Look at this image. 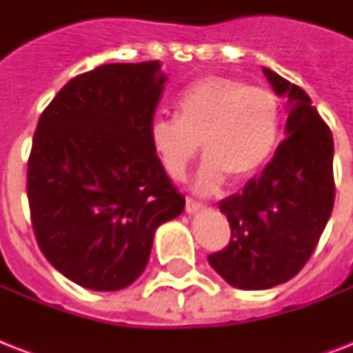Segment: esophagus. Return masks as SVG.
I'll return each instance as SVG.
<instances>
[{
    "mask_svg": "<svg viewBox=\"0 0 353 353\" xmlns=\"http://www.w3.org/2000/svg\"><path fill=\"white\" fill-rule=\"evenodd\" d=\"M185 209H187L188 214H196L198 210L203 209V203H199V201H196V199L192 198H187V201H185Z\"/></svg>",
    "mask_w": 353,
    "mask_h": 353,
    "instance_id": "obj_1",
    "label": "esophagus"
}]
</instances>
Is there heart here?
Here are the masks:
<instances>
[{
  "instance_id": "1",
  "label": "heart",
  "mask_w": 353,
  "mask_h": 353,
  "mask_svg": "<svg viewBox=\"0 0 353 353\" xmlns=\"http://www.w3.org/2000/svg\"><path fill=\"white\" fill-rule=\"evenodd\" d=\"M282 110L274 93L227 77H203L179 93L176 117L155 119L150 144L172 179H183L199 144L205 161L194 187L218 190L227 179L243 181L273 155Z\"/></svg>"
}]
</instances>
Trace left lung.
Segmentation results:
<instances>
[{
	"label": "left lung",
	"mask_w": 353,
	"mask_h": 353,
	"mask_svg": "<svg viewBox=\"0 0 353 353\" xmlns=\"http://www.w3.org/2000/svg\"><path fill=\"white\" fill-rule=\"evenodd\" d=\"M263 74L288 99V137L260 176L221 199L231 241L209 254L216 273L240 290H269L293 279L317 247L335 201L328 124L306 91L268 68Z\"/></svg>",
	"instance_id": "left-lung-1"
}]
</instances>
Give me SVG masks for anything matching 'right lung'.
Returning a JSON list of instances; mask_svg holds the SVG:
<instances>
[{"label": "right lung", "instance_id": "right-lung-1", "mask_svg": "<svg viewBox=\"0 0 353 353\" xmlns=\"http://www.w3.org/2000/svg\"><path fill=\"white\" fill-rule=\"evenodd\" d=\"M165 82L157 60L106 63L69 80L38 121L30 221L43 256L82 288L133 284L155 229L185 209L150 144Z\"/></svg>", "mask_w": 353, "mask_h": 353}]
</instances>
